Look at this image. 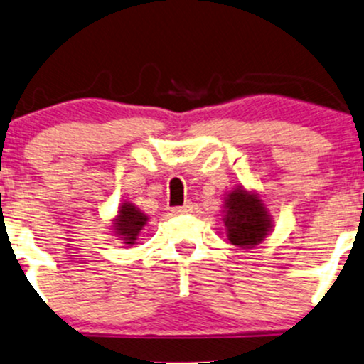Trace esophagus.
Wrapping results in <instances>:
<instances>
[{
    "label": "esophagus",
    "mask_w": 364,
    "mask_h": 364,
    "mask_svg": "<svg viewBox=\"0 0 364 364\" xmlns=\"http://www.w3.org/2000/svg\"><path fill=\"white\" fill-rule=\"evenodd\" d=\"M189 211H192V203H186L183 206L172 208L173 215H186V213H189Z\"/></svg>",
    "instance_id": "obj_1"
}]
</instances>
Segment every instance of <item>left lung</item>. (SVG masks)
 <instances>
[{
  "label": "left lung",
  "mask_w": 364,
  "mask_h": 364,
  "mask_svg": "<svg viewBox=\"0 0 364 364\" xmlns=\"http://www.w3.org/2000/svg\"><path fill=\"white\" fill-rule=\"evenodd\" d=\"M223 221L228 240L242 249L257 245L272 228V220L262 199L243 187L232 191L226 198Z\"/></svg>",
  "instance_id": "left-lung-1"
}]
</instances>
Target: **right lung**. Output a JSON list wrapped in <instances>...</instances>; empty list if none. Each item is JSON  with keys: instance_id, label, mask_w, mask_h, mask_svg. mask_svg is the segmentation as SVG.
<instances>
[{"instance_id": "1", "label": "right lung", "mask_w": 364, "mask_h": 364, "mask_svg": "<svg viewBox=\"0 0 364 364\" xmlns=\"http://www.w3.org/2000/svg\"><path fill=\"white\" fill-rule=\"evenodd\" d=\"M148 216L143 215L134 204L124 203L121 208H119V215L114 220V230L115 235L121 237V240L127 245H132L136 240H138V235L143 226L146 225Z\"/></svg>"}]
</instances>
